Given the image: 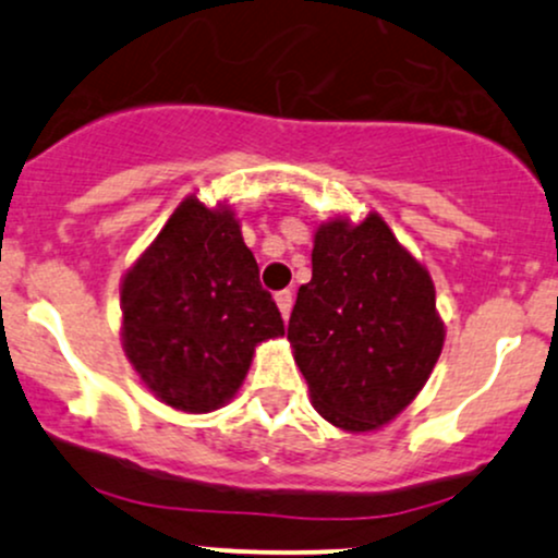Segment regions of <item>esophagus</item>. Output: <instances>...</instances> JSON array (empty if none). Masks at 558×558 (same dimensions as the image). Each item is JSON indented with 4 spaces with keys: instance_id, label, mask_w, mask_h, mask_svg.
Here are the masks:
<instances>
[{
    "instance_id": "34e87169",
    "label": "esophagus",
    "mask_w": 558,
    "mask_h": 558,
    "mask_svg": "<svg viewBox=\"0 0 558 558\" xmlns=\"http://www.w3.org/2000/svg\"><path fill=\"white\" fill-rule=\"evenodd\" d=\"M275 304H278L280 315H283V319L291 317V306H293V293L291 291H280L275 293Z\"/></svg>"
}]
</instances>
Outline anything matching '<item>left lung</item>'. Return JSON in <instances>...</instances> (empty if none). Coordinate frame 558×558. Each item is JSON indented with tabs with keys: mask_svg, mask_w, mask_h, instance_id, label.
<instances>
[{
	"mask_svg": "<svg viewBox=\"0 0 558 558\" xmlns=\"http://www.w3.org/2000/svg\"><path fill=\"white\" fill-rule=\"evenodd\" d=\"M446 328L427 267L377 213L323 222L312 280L288 323L312 407L330 425L369 433L409 407L430 377Z\"/></svg>",
	"mask_w": 558,
	"mask_h": 558,
	"instance_id": "left-lung-1",
	"label": "left lung"
}]
</instances>
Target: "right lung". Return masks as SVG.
<instances>
[{"label":"right lung","mask_w":558,"mask_h":558,"mask_svg":"<svg viewBox=\"0 0 558 558\" xmlns=\"http://www.w3.org/2000/svg\"><path fill=\"white\" fill-rule=\"evenodd\" d=\"M123 351L178 412L207 414L239 393L254 349L286 332L228 204L185 196L120 283Z\"/></svg>","instance_id":"add662e5"}]
</instances>
